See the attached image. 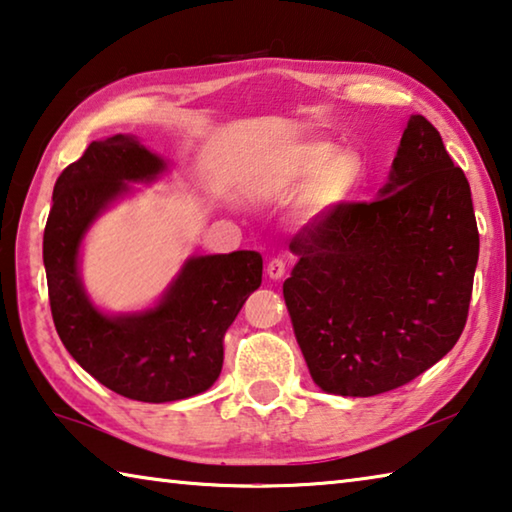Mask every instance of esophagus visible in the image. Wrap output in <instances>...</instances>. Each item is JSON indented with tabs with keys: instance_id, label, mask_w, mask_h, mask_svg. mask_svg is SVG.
<instances>
[{
	"instance_id": "obj_1",
	"label": "esophagus",
	"mask_w": 512,
	"mask_h": 512,
	"mask_svg": "<svg viewBox=\"0 0 512 512\" xmlns=\"http://www.w3.org/2000/svg\"><path fill=\"white\" fill-rule=\"evenodd\" d=\"M284 271H287V262H284V259H280V257H275L266 264V275L271 277V280H282Z\"/></svg>"
}]
</instances>
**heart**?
<instances>
[{
    "label": "heart",
    "mask_w": 512,
    "mask_h": 512,
    "mask_svg": "<svg viewBox=\"0 0 512 512\" xmlns=\"http://www.w3.org/2000/svg\"><path fill=\"white\" fill-rule=\"evenodd\" d=\"M302 201V216L318 219L334 207L348 203L366 180V164L354 151L323 140H309L289 146L273 167V180L280 187H296L313 180Z\"/></svg>",
    "instance_id": "1"
}]
</instances>
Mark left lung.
Instances as JSON below:
<instances>
[{"instance_id": "1", "label": "left lung", "mask_w": 512, "mask_h": 512, "mask_svg": "<svg viewBox=\"0 0 512 512\" xmlns=\"http://www.w3.org/2000/svg\"><path fill=\"white\" fill-rule=\"evenodd\" d=\"M291 239L293 332L325 393L370 397L409 384L454 348L479 262L472 192L443 137L406 121L388 183Z\"/></svg>"}]
</instances>
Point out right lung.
Listing matches in <instances>:
<instances>
[{
    "instance_id": "add662e5",
    "label": "right lung",
    "mask_w": 512,
    "mask_h": 512,
    "mask_svg": "<svg viewBox=\"0 0 512 512\" xmlns=\"http://www.w3.org/2000/svg\"><path fill=\"white\" fill-rule=\"evenodd\" d=\"M169 164L135 135L92 142L54 187L42 259L60 341L79 366L128 400L176 402L210 388L221 375L223 334L262 284V255H194L153 307L108 311L81 280V246L92 223L131 183H155Z\"/></svg>"
}]
</instances>
